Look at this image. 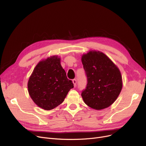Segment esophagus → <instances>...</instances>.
I'll return each instance as SVG.
<instances>
[{"label": "esophagus", "mask_w": 146, "mask_h": 146, "mask_svg": "<svg viewBox=\"0 0 146 146\" xmlns=\"http://www.w3.org/2000/svg\"><path fill=\"white\" fill-rule=\"evenodd\" d=\"M72 82H73V84H74V86L76 87V83H77V81H76V79H73V80H72Z\"/></svg>", "instance_id": "esophagus-1"}]
</instances>
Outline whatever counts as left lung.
<instances>
[{
	"mask_svg": "<svg viewBox=\"0 0 146 146\" xmlns=\"http://www.w3.org/2000/svg\"><path fill=\"white\" fill-rule=\"evenodd\" d=\"M82 62L88 79L86 88L82 93L84 102L96 110L108 108L122 90L118 67L104 53L95 50L83 54Z\"/></svg>",
	"mask_w": 146,
	"mask_h": 146,
	"instance_id": "8db88e82",
	"label": "left lung"
}]
</instances>
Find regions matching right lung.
Here are the masks:
<instances>
[{"label": "right lung", "instance_id": "right-lung-1", "mask_svg": "<svg viewBox=\"0 0 146 146\" xmlns=\"http://www.w3.org/2000/svg\"><path fill=\"white\" fill-rule=\"evenodd\" d=\"M73 83L68 80L57 56L39 61L28 82V93L34 102L44 110H51L62 103Z\"/></svg>", "mask_w": 146, "mask_h": 146}]
</instances>
